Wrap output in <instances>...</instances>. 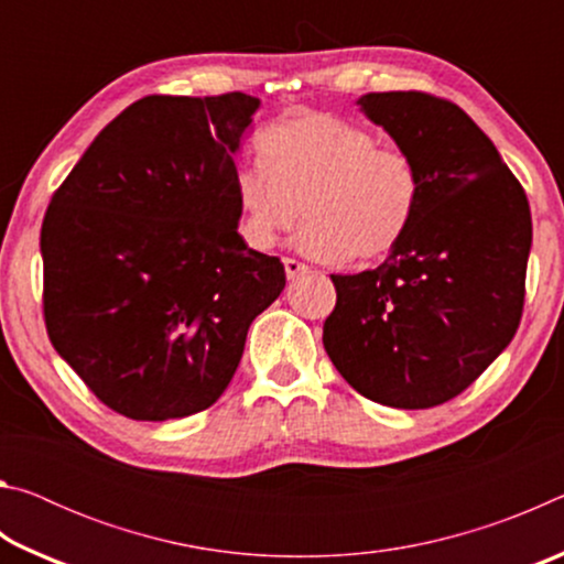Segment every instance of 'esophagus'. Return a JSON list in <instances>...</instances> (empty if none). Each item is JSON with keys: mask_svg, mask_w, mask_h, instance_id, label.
I'll return each instance as SVG.
<instances>
[{"mask_svg": "<svg viewBox=\"0 0 564 564\" xmlns=\"http://www.w3.org/2000/svg\"><path fill=\"white\" fill-rule=\"evenodd\" d=\"M283 265H285V275H289L291 281H295V279H299V275H305V273L311 271L308 265L301 263V261H295V259H283Z\"/></svg>", "mask_w": 564, "mask_h": 564, "instance_id": "esophagus-1", "label": "esophagus"}]
</instances>
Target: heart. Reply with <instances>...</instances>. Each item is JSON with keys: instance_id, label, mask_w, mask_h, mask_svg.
Instances as JSON below:
<instances>
[{"instance_id": "heart-1", "label": "heart", "mask_w": 564, "mask_h": 564, "mask_svg": "<svg viewBox=\"0 0 564 564\" xmlns=\"http://www.w3.org/2000/svg\"><path fill=\"white\" fill-rule=\"evenodd\" d=\"M261 161L236 174L248 246L269 251L305 214L295 236L318 261H378L405 241L420 204V171L405 149L333 113H301L259 137Z\"/></svg>"}]
</instances>
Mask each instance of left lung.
<instances>
[{
  "mask_svg": "<svg viewBox=\"0 0 564 564\" xmlns=\"http://www.w3.org/2000/svg\"><path fill=\"white\" fill-rule=\"evenodd\" d=\"M358 104L415 159L423 188L405 241L378 269L330 275L323 346L362 398L435 408L473 386L520 326L530 204L457 104L427 91Z\"/></svg>",
  "mask_w": 564,
  "mask_h": 564,
  "instance_id": "8db88e82",
  "label": "left lung"
}]
</instances>
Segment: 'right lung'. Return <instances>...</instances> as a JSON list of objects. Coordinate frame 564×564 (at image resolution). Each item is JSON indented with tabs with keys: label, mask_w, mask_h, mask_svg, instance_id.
I'll list each match as a JSON object with an SVG mask.
<instances>
[{
	"label": "right lung",
	"mask_w": 564,
	"mask_h": 564,
	"mask_svg": "<svg viewBox=\"0 0 564 564\" xmlns=\"http://www.w3.org/2000/svg\"><path fill=\"white\" fill-rule=\"evenodd\" d=\"M259 99L151 94L99 131L42 221L44 326L94 395L131 420L212 408L279 256L238 236L234 154Z\"/></svg>",
	"instance_id": "right-lung-1"
}]
</instances>
